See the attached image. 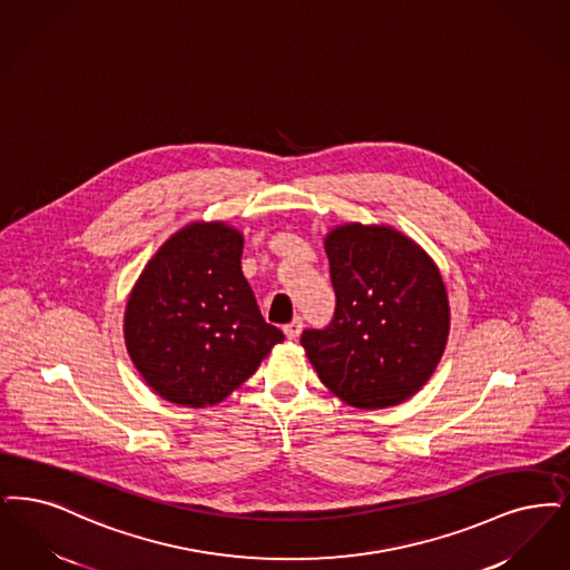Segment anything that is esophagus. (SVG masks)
Listing matches in <instances>:
<instances>
[{
  "instance_id": "1",
  "label": "esophagus",
  "mask_w": 570,
  "mask_h": 570,
  "mask_svg": "<svg viewBox=\"0 0 570 570\" xmlns=\"http://www.w3.org/2000/svg\"><path fill=\"white\" fill-rule=\"evenodd\" d=\"M301 331H303V322H301V318H295L291 324L284 326V335H286V340H291V342H295L296 337L301 335Z\"/></svg>"
}]
</instances>
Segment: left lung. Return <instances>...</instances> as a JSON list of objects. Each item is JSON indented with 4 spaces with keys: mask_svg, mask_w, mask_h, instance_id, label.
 I'll return each instance as SVG.
<instances>
[{
    "mask_svg": "<svg viewBox=\"0 0 570 570\" xmlns=\"http://www.w3.org/2000/svg\"><path fill=\"white\" fill-rule=\"evenodd\" d=\"M335 318L301 345L320 382L356 410L405 403L439 365L450 301L433 258L390 225L345 223L324 235Z\"/></svg>",
    "mask_w": 570,
    "mask_h": 570,
    "instance_id": "8db88e82",
    "label": "left lung"
}]
</instances>
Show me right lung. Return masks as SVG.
<instances>
[{
	"label": "right lung",
	"instance_id": "obj_1",
	"mask_svg": "<svg viewBox=\"0 0 570 570\" xmlns=\"http://www.w3.org/2000/svg\"><path fill=\"white\" fill-rule=\"evenodd\" d=\"M244 233L193 220L146 263L125 307L122 335L144 382L160 399L209 407L242 386L284 342L242 274Z\"/></svg>",
	"mask_w": 570,
	"mask_h": 570
}]
</instances>
